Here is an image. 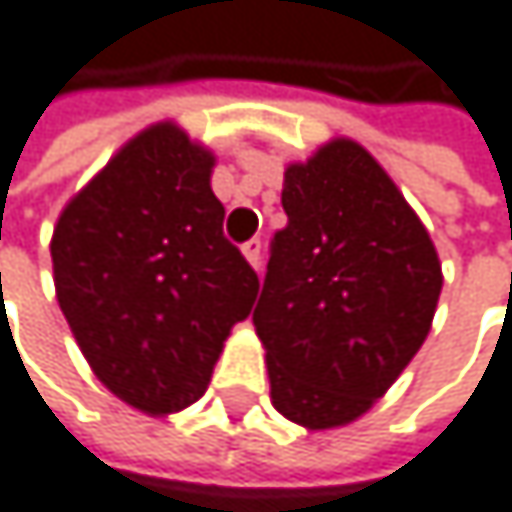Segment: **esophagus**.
<instances>
[{
    "mask_svg": "<svg viewBox=\"0 0 512 512\" xmlns=\"http://www.w3.org/2000/svg\"><path fill=\"white\" fill-rule=\"evenodd\" d=\"M242 254L248 258V264L254 267V270H261V254H264V242L261 239H248L245 245H242Z\"/></svg>",
    "mask_w": 512,
    "mask_h": 512,
    "instance_id": "esophagus-1",
    "label": "esophagus"
}]
</instances>
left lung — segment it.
I'll return each instance as SVG.
<instances>
[{
  "label": "left lung",
  "instance_id": "1",
  "mask_svg": "<svg viewBox=\"0 0 512 512\" xmlns=\"http://www.w3.org/2000/svg\"><path fill=\"white\" fill-rule=\"evenodd\" d=\"M288 224L270 242L254 328L279 415L344 427L375 405L427 338L442 291L430 233L353 141L288 165Z\"/></svg>",
  "mask_w": 512,
  "mask_h": 512
}]
</instances>
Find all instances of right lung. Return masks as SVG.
<instances>
[{
	"label": "right lung",
	"mask_w": 512,
	"mask_h": 512,
	"mask_svg": "<svg viewBox=\"0 0 512 512\" xmlns=\"http://www.w3.org/2000/svg\"><path fill=\"white\" fill-rule=\"evenodd\" d=\"M214 156L171 122L128 141L70 199L51 239L54 288L97 381L147 415L193 405L258 273L224 236Z\"/></svg>",
	"instance_id": "add662e5"
}]
</instances>
